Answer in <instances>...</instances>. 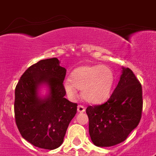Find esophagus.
<instances>
[{"label": "esophagus", "mask_w": 156, "mask_h": 156, "mask_svg": "<svg viewBox=\"0 0 156 156\" xmlns=\"http://www.w3.org/2000/svg\"><path fill=\"white\" fill-rule=\"evenodd\" d=\"M86 110L85 107L83 105H78V112H84Z\"/></svg>", "instance_id": "34e87169"}]
</instances>
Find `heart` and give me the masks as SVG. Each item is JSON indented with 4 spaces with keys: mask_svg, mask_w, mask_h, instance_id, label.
I'll list each match as a JSON object with an SVG mask.
<instances>
[{
    "mask_svg": "<svg viewBox=\"0 0 156 156\" xmlns=\"http://www.w3.org/2000/svg\"><path fill=\"white\" fill-rule=\"evenodd\" d=\"M114 73L106 66H83L72 72L70 79L64 82V89L69 97L74 98L77 88L82 89V96L88 103L100 104L109 98L113 87Z\"/></svg>",
    "mask_w": 156,
    "mask_h": 156,
    "instance_id": "b5f03b06",
    "label": "heart"
}]
</instances>
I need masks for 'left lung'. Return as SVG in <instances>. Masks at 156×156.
<instances>
[{"label":"left lung","mask_w":156,"mask_h":156,"mask_svg":"<svg viewBox=\"0 0 156 156\" xmlns=\"http://www.w3.org/2000/svg\"><path fill=\"white\" fill-rule=\"evenodd\" d=\"M143 104L141 83L130 69L122 68L120 81L108 100L87 108L92 143L103 147L124 142L140 122Z\"/></svg>","instance_id":"obj_1"}]
</instances>
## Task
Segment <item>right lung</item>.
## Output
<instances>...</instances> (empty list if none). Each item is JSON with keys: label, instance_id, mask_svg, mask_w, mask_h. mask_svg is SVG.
Masks as SVG:
<instances>
[{"label": "right lung", "instance_id": "add662e5", "mask_svg": "<svg viewBox=\"0 0 156 156\" xmlns=\"http://www.w3.org/2000/svg\"><path fill=\"white\" fill-rule=\"evenodd\" d=\"M66 73L57 58L41 60L24 72L16 86V125L23 138L35 147L46 150L59 147L77 112L78 104L64 97ZM44 83L50 94L41 99L37 89Z\"/></svg>", "mask_w": 156, "mask_h": 156}]
</instances>
